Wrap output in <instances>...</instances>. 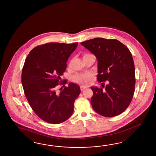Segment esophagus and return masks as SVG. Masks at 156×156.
<instances>
[{
  "instance_id": "34e87169",
  "label": "esophagus",
  "mask_w": 156,
  "mask_h": 156,
  "mask_svg": "<svg viewBox=\"0 0 156 156\" xmlns=\"http://www.w3.org/2000/svg\"><path fill=\"white\" fill-rule=\"evenodd\" d=\"M84 89H85L84 87H83V86H80V90H81V91H83Z\"/></svg>"
}]
</instances>
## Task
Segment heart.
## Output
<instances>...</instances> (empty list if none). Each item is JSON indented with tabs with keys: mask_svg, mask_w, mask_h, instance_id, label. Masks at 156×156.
<instances>
[{
	"mask_svg": "<svg viewBox=\"0 0 156 156\" xmlns=\"http://www.w3.org/2000/svg\"><path fill=\"white\" fill-rule=\"evenodd\" d=\"M86 55L88 54H85L84 55ZM91 77L92 75L90 73H80L73 77V81L77 83L87 85L89 84L90 80L91 78Z\"/></svg>",
	"mask_w": 156,
	"mask_h": 156,
	"instance_id": "b5f03b06",
	"label": "heart"
}]
</instances>
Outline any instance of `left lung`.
I'll list each match as a JSON object with an SVG mask.
<instances>
[{
	"mask_svg": "<svg viewBox=\"0 0 156 156\" xmlns=\"http://www.w3.org/2000/svg\"><path fill=\"white\" fill-rule=\"evenodd\" d=\"M80 44L97 57V80L108 82L102 86L105 89L91 87L93 109L108 118L122 114L130 105L135 92V65L131 51L115 39L95 38Z\"/></svg>",
	"mask_w": 156,
	"mask_h": 156,
	"instance_id": "left-lung-1",
	"label": "left lung"
}]
</instances>
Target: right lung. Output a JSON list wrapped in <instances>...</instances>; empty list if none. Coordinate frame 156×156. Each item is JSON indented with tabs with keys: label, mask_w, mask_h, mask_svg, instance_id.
<instances>
[{
	"label": "right lung",
	"mask_w": 156,
	"mask_h": 156,
	"mask_svg": "<svg viewBox=\"0 0 156 156\" xmlns=\"http://www.w3.org/2000/svg\"><path fill=\"white\" fill-rule=\"evenodd\" d=\"M77 45L78 42L46 43L35 47L25 59L21 73L24 94L34 113L46 122H64L73 112L80 87L69 83L58 93L57 86L67 83L66 80L61 82L60 76Z\"/></svg>",
	"instance_id": "1"
}]
</instances>
